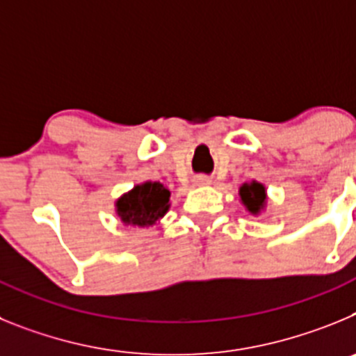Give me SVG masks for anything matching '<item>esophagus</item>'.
<instances>
[{"label": "esophagus", "instance_id": "esophagus-1", "mask_svg": "<svg viewBox=\"0 0 356 356\" xmlns=\"http://www.w3.org/2000/svg\"><path fill=\"white\" fill-rule=\"evenodd\" d=\"M194 185H196V187H205V185H210V178L209 176H196V178H194Z\"/></svg>", "mask_w": 356, "mask_h": 356}]
</instances>
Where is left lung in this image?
<instances>
[{"instance_id": "1", "label": "left lung", "mask_w": 356, "mask_h": 356, "mask_svg": "<svg viewBox=\"0 0 356 356\" xmlns=\"http://www.w3.org/2000/svg\"><path fill=\"white\" fill-rule=\"evenodd\" d=\"M238 201L251 216H260L267 210V188L266 185L257 180L246 181L238 187Z\"/></svg>"}]
</instances>
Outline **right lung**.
<instances>
[{"mask_svg": "<svg viewBox=\"0 0 356 356\" xmlns=\"http://www.w3.org/2000/svg\"><path fill=\"white\" fill-rule=\"evenodd\" d=\"M171 191L160 181H143L115 200V216L124 226L149 228L162 221L169 212Z\"/></svg>", "mask_w": 356, "mask_h": 356, "instance_id": "right-lung-1", "label": "right lung"}]
</instances>
